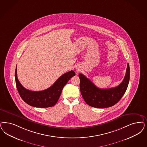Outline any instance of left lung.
Here are the masks:
<instances>
[{
	"mask_svg": "<svg viewBox=\"0 0 147 147\" xmlns=\"http://www.w3.org/2000/svg\"><path fill=\"white\" fill-rule=\"evenodd\" d=\"M79 77L81 95L86 103L94 107L107 108L115 105L124 94L130 79V67L127 63L123 80L118 86L113 88L101 89L82 74H79Z\"/></svg>",
	"mask_w": 147,
	"mask_h": 147,
	"instance_id": "left-lung-1",
	"label": "left lung"
}]
</instances>
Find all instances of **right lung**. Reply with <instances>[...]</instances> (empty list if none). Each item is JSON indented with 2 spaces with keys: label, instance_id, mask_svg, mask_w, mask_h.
I'll return each mask as SVG.
<instances>
[{
  "label": "right lung",
  "instance_id": "right-lung-1",
  "mask_svg": "<svg viewBox=\"0 0 147 147\" xmlns=\"http://www.w3.org/2000/svg\"><path fill=\"white\" fill-rule=\"evenodd\" d=\"M73 71L61 76L49 88L40 91H32L26 89L17 78V66L15 71L16 84L22 99L28 105L36 107L45 108L54 106L58 101L63 87L71 78L75 76Z\"/></svg>",
  "mask_w": 147,
  "mask_h": 147
}]
</instances>
